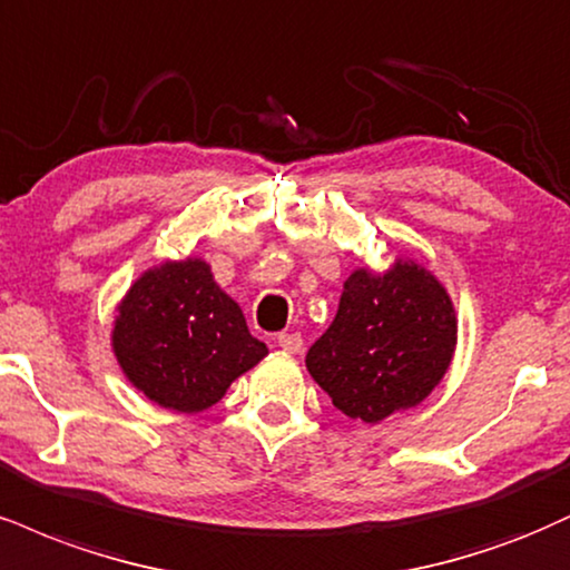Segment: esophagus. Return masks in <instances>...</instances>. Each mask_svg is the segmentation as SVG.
I'll return each mask as SVG.
<instances>
[{
    "label": "esophagus",
    "mask_w": 570,
    "mask_h": 570,
    "mask_svg": "<svg viewBox=\"0 0 570 570\" xmlns=\"http://www.w3.org/2000/svg\"><path fill=\"white\" fill-rule=\"evenodd\" d=\"M276 342H278L281 351H286V353H299V347H303V337H299L297 332H284V334H278Z\"/></svg>",
    "instance_id": "esophagus-1"
}]
</instances>
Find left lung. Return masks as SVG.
I'll list each match as a JSON object with an SVG mask.
<instances>
[{"label": "left lung", "instance_id": "1", "mask_svg": "<svg viewBox=\"0 0 570 570\" xmlns=\"http://www.w3.org/2000/svg\"><path fill=\"white\" fill-rule=\"evenodd\" d=\"M456 345L449 294L414 263L382 276L355 271L332 326L307 351V372L342 414L380 422L416 406L443 380Z\"/></svg>", "mask_w": 570, "mask_h": 570}]
</instances>
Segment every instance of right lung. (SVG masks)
I'll use <instances>...</instances> for the list:
<instances>
[{
	"instance_id": "1",
	"label": "right lung",
	"mask_w": 570,
	"mask_h": 570,
	"mask_svg": "<svg viewBox=\"0 0 570 570\" xmlns=\"http://www.w3.org/2000/svg\"><path fill=\"white\" fill-rule=\"evenodd\" d=\"M114 351L137 390L183 414L215 406L267 355L202 259L167 263L135 281L116 315Z\"/></svg>"
}]
</instances>
